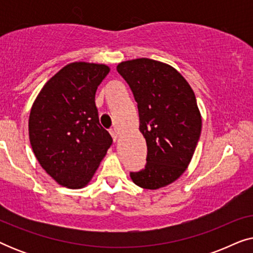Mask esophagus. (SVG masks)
Here are the masks:
<instances>
[{"mask_svg":"<svg viewBox=\"0 0 253 253\" xmlns=\"http://www.w3.org/2000/svg\"><path fill=\"white\" fill-rule=\"evenodd\" d=\"M110 134H112V137H113V139H114V141H116V139H117V137H119V134H117V132H116V130L115 129H110Z\"/></svg>","mask_w":253,"mask_h":253,"instance_id":"obj_1","label":"esophagus"}]
</instances>
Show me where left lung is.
Masks as SVG:
<instances>
[{"label": "left lung", "instance_id": "obj_1", "mask_svg": "<svg viewBox=\"0 0 253 253\" xmlns=\"http://www.w3.org/2000/svg\"><path fill=\"white\" fill-rule=\"evenodd\" d=\"M117 71L129 84L147 144L146 166L130 172L134 184L157 190L176 181L191 161L202 131L196 95L170 65L151 58L122 62Z\"/></svg>", "mask_w": 253, "mask_h": 253}]
</instances>
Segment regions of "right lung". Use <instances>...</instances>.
<instances>
[{
    "instance_id": "right-lung-1",
    "label": "right lung",
    "mask_w": 253,
    "mask_h": 253,
    "mask_svg": "<svg viewBox=\"0 0 253 253\" xmlns=\"http://www.w3.org/2000/svg\"><path fill=\"white\" fill-rule=\"evenodd\" d=\"M109 70L87 62L65 65L44 84L31 108L33 153L62 186L87 185L113 143L95 106L96 88Z\"/></svg>"
}]
</instances>
